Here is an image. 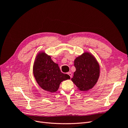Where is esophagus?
<instances>
[{"mask_svg": "<svg viewBox=\"0 0 128 128\" xmlns=\"http://www.w3.org/2000/svg\"><path fill=\"white\" fill-rule=\"evenodd\" d=\"M68 75L69 76H70V78H72V73L71 72H68Z\"/></svg>", "mask_w": 128, "mask_h": 128, "instance_id": "obj_1", "label": "esophagus"}]
</instances>
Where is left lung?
I'll return each instance as SVG.
<instances>
[{
  "label": "left lung",
  "instance_id": "8db88e82",
  "mask_svg": "<svg viewBox=\"0 0 128 128\" xmlns=\"http://www.w3.org/2000/svg\"><path fill=\"white\" fill-rule=\"evenodd\" d=\"M76 71L72 82L82 91L90 90L97 82L100 76V66L91 53L86 52L74 60Z\"/></svg>",
  "mask_w": 128,
  "mask_h": 128
}]
</instances>
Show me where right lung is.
Returning <instances> with one entry per match:
<instances>
[{
  "label": "right lung",
  "instance_id": "right-lung-1",
  "mask_svg": "<svg viewBox=\"0 0 128 128\" xmlns=\"http://www.w3.org/2000/svg\"><path fill=\"white\" fill-rule=\"evenodd\" d=\"M33 74L37 83L43 90L55 92L64 80L70 78L68 75L61 72L59 66L52 61L45 52L37 54L33 66Z\"/></svg>",
  "mask_w": 128,
  "mask_h": 128
}]
</instances>
